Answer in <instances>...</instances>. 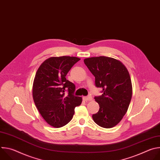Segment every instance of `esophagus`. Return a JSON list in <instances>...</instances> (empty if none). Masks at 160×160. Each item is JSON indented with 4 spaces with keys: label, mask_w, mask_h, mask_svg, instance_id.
Segmentation results:
<instances>
[{
    "label": "esophagus",
    "mask_w": 160,
    "mask_h": 160,
    "mask_svg": "<svg viewBox=\"0 0 160 160\" xmlns=\"http://www.w3.org/2000/svg\"><path fill=\"white\" fill-rule=\"evenodd\" d=\"M83 99L85 101H86V102H87V101H90L92 100V97L90 96H87V97H83Z\"/></svg>",
    "instance_id": "1"
}]
</instances>
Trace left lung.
Here are the masks:
<instances>
[{"label":"left lung","mask_w":160,"mask_h":160,"mask_svg":"<svg viewBox=\"0 0 160 160\" xmlns=\"http://www.w3.org/2000/svg\"><path fill=\"white\" fill-rule=\"evenodd\" d=\"M83 61L95 77L96 85L102 88V94L94 98L99 110L92 118L101 127H114L126 114L132 99V85L128 71L120 60L112 58L92 57Z\"/></svg>","instance_id":"obj_1"}]
</instances>
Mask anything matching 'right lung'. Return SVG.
I'll list each match as a JSON object with an SVG mask.
<instances>
[{"label": "right lung", "instance_id": "1", "mask_svg": "<svg viewBox=\"0 0 160 160\" xmlns=\"http://www.w3.org/2000/svg\"><path fill=\"white\" fill-rule=\"evenodd\" d=\"M80 58L51 57L45 60L36 72L32 87L33 99L42 118L49 125L59 128L69 123L82 98L75 96V85L66 78ZM68 89L66 95L65 90Z\"/></svg>", "mask_w": 160, "mask_h": 160}]
</instances>
